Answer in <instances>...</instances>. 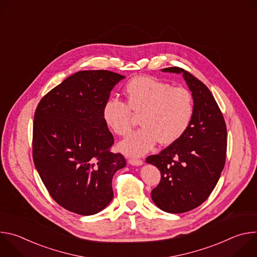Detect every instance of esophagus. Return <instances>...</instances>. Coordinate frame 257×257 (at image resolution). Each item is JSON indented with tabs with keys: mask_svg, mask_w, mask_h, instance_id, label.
<instances>
[{
	"mask_svg": "<svg viewBox=\"0 0 257 257\" xmlns=\"http://www.w3.org/2000/svg\"><path fill=\"white\" fill-rule=\"evenodd\" d=\"M128 163L132 166H141L143 164V162L141 160H138V159H129Z\"/></svg>",
	"mask_w": 257,
	"mask_h": 257,
	"instance_id": "1",
	"label": "esophagus"
}]
</instances>
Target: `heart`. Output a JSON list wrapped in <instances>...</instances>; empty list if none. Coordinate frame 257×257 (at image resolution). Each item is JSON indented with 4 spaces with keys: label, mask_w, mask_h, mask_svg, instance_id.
<instances>
[{
    "label": "heart",
    "mask_w": 257,
    "mask_h": 257,
    "mask_svg": "<svg viewBox=\"0 0 257 257\" xmlns=\"http://www.w3.org/2000/svg\"><path fill=\"white\" fill-rule=\"evenodd\" d=\"M127 104L117 98L102 106V120L116 135L125 136L132 126V113L140 115V129L124 139L119 148L132 157H139L162 145L177 142L187 131L194 112L191 92L184 87L149 76L132 78L124 87Z\"/></svg>",
    "instance_id": "b5f03b06"
}]
</instances>
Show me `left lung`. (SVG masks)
Instances as JSON below:
<instances>
[{
	"label": "left lung",
	"mask_w": 257,
	"mask_h": 257,
	"mask_svg": "<svg viewBox=\"0 0 257 257\" xmlns=\"http://www.w3.org/2000/svg\"><path fill=\"white\" fill-rule=\"evenodd\" d=\"M162 71L182 74L192 92L194 112L185 134L146 163L161 171L160 184L152 191L155 204L166 212L182 213L199 206L214 189L226 163L227 127L200 80L179 67Z\"/></svg>",
	"instance_id": "8db88e82"
}]
</instances>
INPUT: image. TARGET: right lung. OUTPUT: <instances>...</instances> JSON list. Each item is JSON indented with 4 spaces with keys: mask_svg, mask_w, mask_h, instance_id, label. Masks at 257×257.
<instances>
[{
    "mask_svg": "<svg viewBox=\"0 0 257 257\" xmlns=\"http://www.w3.org/2000/svg\"><path fill=\"white\" fill-rule=\"evenodd\" d=\"M124 78L106 70L79 71L48 92L36 107L34 166L53 199L67 210L91 215L113 199L112 179L126 160L109 152L114 137L101 112Z\"/></svg>",
    "mask_w": 257,
    "mask_h": 257,
    "instance_id": "obj_1",
    "label": "right lung"
}]
</instances>
